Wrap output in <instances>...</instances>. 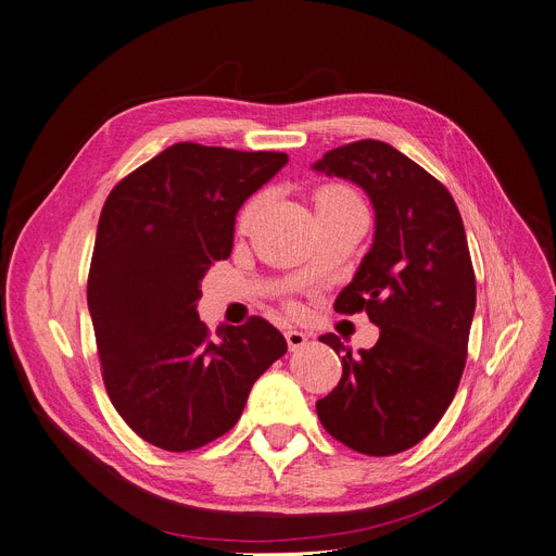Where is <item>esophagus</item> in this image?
Listing matches in <instances>:
<instances>
[{
    "mask_svg": "<svg viewBox=\"0 0 556 556\" xmlns=\"http://www.w3.org/2000/svg\"><path fill=\"white\" fill-rule=\"evenodd\" d=\"M286 341H288V348L294 352V350L304 348L308 343V334L301 332V330H294V328H288L286 330Z\"/></svg>",
    "mask_w": 556,
    "mask_h": 556,
    "instance_id": "34e87169",
    "label": "esophagus"
}]
</instances>
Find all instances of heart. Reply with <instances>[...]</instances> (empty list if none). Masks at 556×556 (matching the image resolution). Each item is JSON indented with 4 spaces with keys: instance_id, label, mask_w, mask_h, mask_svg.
Here are the masks:
<instances>
[{
    "instance_id": "obj_1",
    "label": "heart",
    "mask_w": 556,
    "mask_h": 556,
    "mask_svg": "<svg viewBox=\"0 0 556 556\" xmlns=\"http://www.w3.org/2000/svg\"><path fill=\"white\" fill-rule=\"evenodd\" d=\"M343 199H357V197L343 186H326L315 194V206L321 208L326 204H332V201H343ZM260 206H262V199L257 197V199H252L250 204L241 211V217H239V228L241 230H248L252 226V222H255V217L260 213Z\"/></svg>"
}]
</instances>
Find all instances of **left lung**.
<instances>
[{"mask_svg":"<svg viewBox=\"0 0 556 556\" xmlns=\"http://www.w3.org/2000/svg\"><path fill=\"white\" fill-rule=\"evenodd\" d=\"M313 170L370 199L372 245L334 311H366L379 326V341L359 352L332 332L319 337L341 355L343 375L317 415L343 445L388 457L430 434L466 368L477 283L464 222L445 186L390 143L334 148Z\"/></svg>","mask_w":556,"mask_h":556,"instance_id":"obj_1","label":"left lung"}]
</instances>
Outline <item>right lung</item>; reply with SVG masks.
I'll return each mask as SVG.
<instances>
[{
    "label": "right lung",
    "mask_w": 556,
    "mask_h": 556,
    "mask_svg": "<svg viewBox=\"0 0 556 556\" xmlns=\"http://www.w3.org/2000/svg\"><path fill=\"white\" fill-rule=\"evenodd\" d=\"M286 153L175 143L109 194L97 224L88 311L104 386L122 419L162 450H197L241 417L250 388L286 355L262 317L211 339L201 279L228 260L243 201Z\"/></svg>",
    "instance_id": "obj_1"
}]
</instances>
